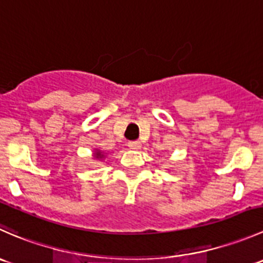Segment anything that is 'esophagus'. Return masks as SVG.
<instances>
[{
    "instance_id": "esophagus-1",
    "label": "esophagus",
    "mask_w": 263,
    "mask_h": 263,
    "mask_svg": "<svg viewBox=\"0 0 263 263\" xmlns=\"http://www.w3.org/2000/svg\"><path fill=\"white\" fill-rule=\"evenodd\" d=\"M128 145L130 149L137 151V149H140V147H142V143H140L139 140H130V142L128 143Z\"/></svg>"
}]
</instances>
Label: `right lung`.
<instances>
[{"label": "right lung", "instance_id": "obj_1", "mask_svg": "<svg viewBox=\"0 0 263 263\" xmlns=\"http://www.w3.org/2000/svg\"><path fill=\"white\" fill-rule=\"evenodd\" d=\"M97 156H101V153H100V152H98V153H97Z\"/></svg>", "mask_w": 263, "mask_h": 263}]
</instances>
